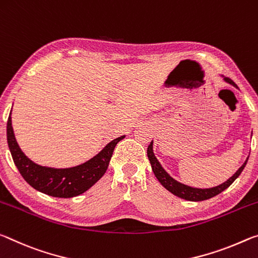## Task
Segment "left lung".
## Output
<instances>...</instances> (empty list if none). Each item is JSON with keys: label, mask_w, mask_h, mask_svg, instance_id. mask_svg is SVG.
Wrapping results in <instances>:
<instances>
[{"label": "left lung", "mask_w": 258, "mask_h": 258, "mask_svg": "<svg viewBox=\"0 0 258 258\" xmlns=\"http://www.w3.org/2000/svg\"><path fill=\"white\" fill-rule=\"evenodd\" d=\"M223 78V80L226 83L231 84V86H233L234 88L238 89V86L232 81L231 79L229 78H225L224 75H221ZM147 157H149V160L151 162V166H152V170H153L155 177H157L158 180L161 183L162 186L164 188H167L169 192L174 194V196L180 198V199H184V200H187V201H204L207 199H210V198L213 197H216L217 194H219L221 192L224 191L227 187L230 186V185L233 183V181L238 178L241 174L242 170L246 167L247 161H248V158L246 159V161L243 162V164L241 167H240L238 170H236L233 175H232L229 179L225 180L224 183L217 185V186H214V187H208V188H199V187H192V186H188L186 184H183L180 183V181L176 180L175 178H172V177L168 174V172L164 170L163 167L161 166V163L159 162V160L155 157L154 152H153V141L151 142V144L147 147Z\"/></svg>", "instance_id": "8db88e82"}]
</instances>
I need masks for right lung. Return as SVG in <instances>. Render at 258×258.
Wrapping results in <instances>:
<instances>
[{
	"mask_svg": "<svg viewBox=\"0 0 258 258\" xmlns=\"http://www.w3.org/2000/svg\"><path fill=\"white\" fill-rule=\"evenodd\" d=\"M124 137L125 135L113 139L99 153L79 166L51 168L40 166L25 155L16 141L11 112L7 123L8 146L20 175L36 191L56 198L77 197L95 185L106 172L114 149Z\"/></svg>",
	"mask_w": 258,
	"mask_h": 258,
	"instance_id": "1",
	"label": "right lung"
}]
</instances>
